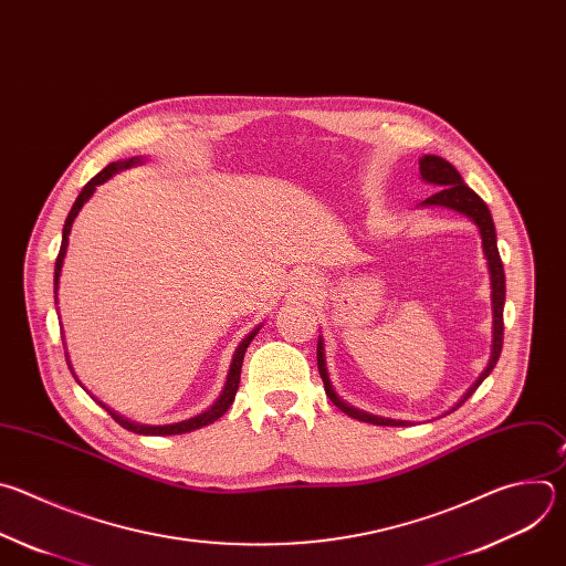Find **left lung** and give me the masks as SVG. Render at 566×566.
I'll return each instance as SVG.
<instances>
[{
  "instance_id": "1",
  "label": "left lung",
  "mask_w": 566,
  "mask_h": 566,
  "mask_svg": "<svg viewBox=\"0 0 566 566\" xmlns=\"http://www.w3.org/2000/svg\"><path fill=\"white\" fill-rule=\"evenodd\" d=\"M419 174L426 182L437 185L439 191L432 193L430 198H426L421 205H437V207H448L455 209L464 216H469L480 230L482 237V248H484V256L489 263V274H491V303H493V348H491V359L486 370L478 377V381L467 390V395L453 406V410H458L478 388L480 384L493 373L500 353H502V342H504V298H506V279H504V265L497 252V239H495V222L493 216L486 207V202L464 182V178L460 176V171L450 165L448 160L439 158V156H423L419 160ZM316 366H318V375L323 379L325 386V395L329 397V401L346 412L353 419L366 421V423H375V426H408V421L401 419H386V417H377V415H368L364 410H357L353 406H348L342 397H338L332 388L327 368H325V350H323V338L318 336V346H316ZM448 410V412H453Z\"/></svg>"
}]
</instances>
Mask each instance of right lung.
I'll return each mask as SVG.
<instances>
[{"label":"right lung","mask_w":566,"mask_h":566,"mask_svg":"<svg viewBox=\"0 0 566 566\" xmlns=\"http://www.w3.org/2000/svg\"><path fill=\"white\" fill-rule=\"evenodd\" d=\"M140 163H143V158H129V160H118V163H111V165H106L97 176H93V178L84 185V189H82V191H80V196L75 198V202H73L71 211H69V216H66V222H64V230H62V245H60V254H57V259H55V279H53L55 294H57L60 274H62V263H64V256H66L69 234H71V228H73V220H75V216L80 213V209L84 207V202L93 196V191H95V187H97V185L106 182L111 176H116L118 171L129 169V167L140 165ZM55 303H57V296H55ZM259 329H261V325H259V327H254V329L243 338L241 346L237 348L234 359H232V366H230V373H228V381H224V388H222L220 397L213 401V406H211V408H207L205 412H200V415L191 417V419H185V421H178V423H167V426H145V423H134V421H129V419L120 417L118 412H113V410H111V408H106L104 403H99V406H102V408H106V412H108L113 419H116L123 428H127V430H132V432H138V434H182V432H191V430H196V428H202V426H207V423H213L216 419H220L224 412H228V410H230V406L234 403V397H237V390H239V384H241V368H243L245 350H248V346L252 344V338L259 334ZM66 364H69V368H71L69 355H66ZM71 373H73V368H71ZM73 377H75V373H73ZM75 379H77V377H75Z\"/></svg>","instance_id":"right-lung-1"}]
</instances>
